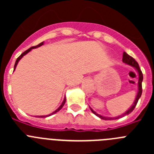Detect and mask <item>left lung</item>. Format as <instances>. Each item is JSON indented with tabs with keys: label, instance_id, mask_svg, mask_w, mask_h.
I'll return each mask as SVG.
<instances>
[{
	"label": "left lung",
	"instance_id": "left-lung-1",
	"mask_svg": "<svg viewBox=\"0 0 154 154\" xmlns=\"http://www.w3.org/2000/svg\"><path fill=\"white\" fill-rule=\"evenodd\" d=\"M123 62H124L125 64H126V65H130V66H132V67L134 68V69L137 70V72H138V84H137V85H138V92H137V96H136L135 100H134V102H133V105H132L131 106H130V108L127 111H126L124 113H123L122 115H120V116H116V117H106V116H102V115H99V114H98L97 112H95V111H94V110L91 108V107H89L91 109V111H92V112H93L95 115L97 116L98 117H99L100 119H105V120H108V119L109 120H110V119H119L120 117H123V116H126V115H129L130 112H133V110L134 109V108H135L136 106H137V102H138L139 99L140 98L141 95H142V82H143V77L142 72H141L140 69V67H139L138 63L136 62L135 59H134L133 57L130 56V55H128L127 53H126V52H123Z\"/></svg>",
	"mask_w": 154,
	"mask_h": 154
}]
</instances>
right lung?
Wrapping results in <instances>:
<instances>
[{
    "label": "right lung",
    "mask_w": 154,
    "mask_h": 154,
    "mask_svg": "<svg viewBox=\"0 0 154 154\" xmlns=\"http://www.w3.org/2000/svg\"><path fill=\"white\" fill-rule=\"evenodd\" d=\"M43 45H44V42H42V43H40V44H38V45H36V46H33V47L30 48H28V50H26V51H24V52H23L22 54H21V55H20V56L18 57V58H17V60H16V62H15V64H14V71L15 70L16 67H17V63H18V62H19V61L21 60V58H22L24 56V55H26V54H28V53L29 52V51H31V50H32V49H34V48H38V47H40V46ZM65 101H66V99H65V98H64V100H63V102H62V104H61V106H60L58 107V108L57 109L55 110V111H54V112H53L52 113L49 114V115H47V116H39V117H41V118H43V117H48V116H50L53 115V114L56 113L57 112H58V111H59V110H60L62 108V107H63V106H64V105H65Z\"/></svg>",
    "instance_id": "right-lung-1"
}]
</instances>
